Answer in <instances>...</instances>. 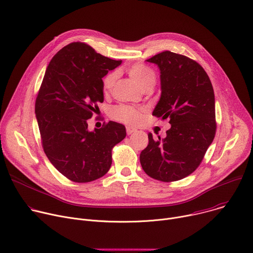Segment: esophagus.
Here are the masks:
<instances>
[{
  "instance_id": "esophagus-1",
  "label": "esophagus",
  "mask_w": 253,
  "mask_h": 253,
  "mask_svg": "<svg viewBox=\"0 0 253 253\" xmlns=\"http://www.w3.org/2000/svg\"><path fill=\"white\" fill-rule=\"evenodd\" d=\"M126 131H127V134H128V135H130V134L134 133V132L136 131V129H135V128H133V127L127 126V127H126Z\"/></svg>"
}]
</instances>
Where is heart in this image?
Segmentation results:
<instances>
[{
	"label": "heart",
	"mask_w": 253,
	"mask_h": 253,
	"mask_svg": "<svg viewBox=\"0 0 253 253\" xmlns=\"http://www.w3.org/2000/svg\"><path fill=\"white\" fill-rule=\"evenodd\" d=\"M128 74L130 78L136 83L140 88L145 86L149 84H155V74L151 70L150 67L144 65V64H134L131 67H129ZM117 80V74L113 72L108 74L103 79V89L104 93H109L112 89V87L115 84V82ZM144 109L141 108H135L128 105H120L113 108L111 111V116L120 122L126 123V124H138L142 118L144 114Z\"/></svg>",
	"instance_id": "1"
}]
</instances>
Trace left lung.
<instances>
[{"label": "left lung", "mask_w": 253, "mask_h": 253, "mask_svg": "<svg viewBox=\"0 0 253 253\" xmlns=\"http://www.w3.org/2000/svg\"><path fill=\"white\" fill-rule=\"evenodd\" d=\"M146 61L160 71L162 95L152 115L169 118L167 137L153 139L140 153V164L150 177L175 181L190 175L202 163L216 133L215 96L211 81L195 60L171 51Z\"/></svg>", "instance_id": "8db88e82"}]
</instances>
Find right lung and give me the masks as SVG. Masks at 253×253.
Segmentation results:
<instances>
[{"instance_id":"add662e5","label":"right lung","mask_w":253,"mask_h":253,"mask_svg":"<svg viewBox=\"0 0 253 253\" xmlns=\"http://www.w3.org/2000/svg\"><path fill=\"white\" fill-rule=\"evenodd\" d=\"M121 62L73 42L52 57L45 72L35 102L42 147L52 166L73 181L105 175L112 148L125 138V126L117 122L87 129V119L104 102L103 78Z\"/></svg>"}]
</instances>
